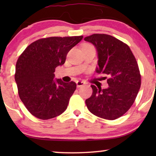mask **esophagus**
Segmentation results:
<instances>
[{
  "label": "esophagus",
  "mask_w": 156,
  "mask_h": 156,
  "mask_svg": "<svg viewBox=\"0 0 156 156\" xmlns=\"http://www.w3.org/2000/svg\"><path fill=\"white\" fill-rule=\"evenodd\" d=\"M84 84H85V82H83V81H77V82H76V86H77L78 88L80 87L84 86Z\"/></svg>",
  "instance_id": "esophagus-1"
}]
</instances>
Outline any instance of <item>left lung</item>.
Masks as SVG:
<instances>
[{"mask_svg":"<svg viewBox=\"0 0 156 156\" xmlns=\"http://www.w3.org/2000/svg\"><path fill=\"white\" fill-rule=\"evenodd\" d=\"M84 40L97 50L96 72L108 76V88L91 85L93 92L85 101L87 106L95 116L114 120L131 108L137 97L141 83L137 62L129 47L113 36L93 34Z\"/></svg>","mask_w":156,"mask_h":156,"instance_id":"1","label":"left lung"}]
</instances>
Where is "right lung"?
Returning a JSON list of instances; mask_svg holds the SVG:
<instances>
[{
    "label": "right lung",
    "instance_id": "obj_1",
    "mask_svg": "<svg viewBox=\"0 0 156 156\" xmlns=\"http://www.w3.org/2000/svg\"><path fill=\"white\" fill-rule=\"evenodd\" d=\"M82 38H42L27 46L19 57L15 80L20 99L34 116L47 120L67 109L76 83L54 80V72L55 68L65 64L67 53Z\"/></svg>",
    "mask_w": 156,
    "mask_h": 156
}]
</instances>
